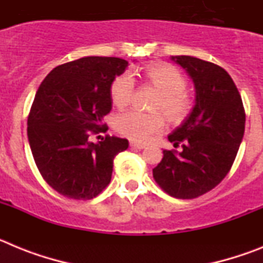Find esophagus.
I'll return each mask as SVG.
<instances>
[{
  "instance_id": "34e87169",
  "label": "esophagus",
  "mask_w": 263,
  "mask_h": 263,
  "mask_svg": "<svg viewBox=\"0 0 263 263\" xmlns=\"http://www.w3.org/2000/svg\"><path fill=\"white\" fill-rule=\"evenodd\" d=\"M130 146H132L133 148H139V150H141V148L145 147V143L136 142V141H130Z\"/></svg>"
}]
</instances>
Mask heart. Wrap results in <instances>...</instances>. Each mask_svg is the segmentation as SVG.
Wrapping results in <instances>:
<instances>
[{
	"mask_svg": "<svg viewBox=\"0 0 263 263\" xmlns=\"http://www.w3.org/2000/svg\"><path fill=\"white\" fill-rule=\"evenodd\" d=\"M143 80L159 92L154 109H162L171 122L179 124L185 120L192 109V101L185 92L187 80L176 67L167 63L148 64L142 72ZM136 83L133 76L125 72L113 79L110 100L117 108H125L133 99ZM164 126V116L160 111H141L137 109L120 113L115 118V129L126 138L145 142Z\"/></svg>",
	"mask_w": 263,
	"mask_h": 263,
	"instance_id": "1",
	"label": "heart"
}]
</instances>
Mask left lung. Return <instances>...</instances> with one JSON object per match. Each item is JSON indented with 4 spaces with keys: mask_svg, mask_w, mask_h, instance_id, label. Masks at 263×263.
Returning a JSON list of instances; mask_svg holds the SVG:
<instances>
[{
    "mask_svg": "<svg viewBox=\"0 0 263 263\" xmlns=\"http://www.w3.org/2000/svg\"><path fill=\"white\" fill-rule=\"evenodd\" d=\"M192 79L195 106L168 141L180 152L163 150L153 176L176 199H195L215 188L229 173L245 132L240 92L224 68L194 57H171Z\"/></svg>",
    "mask_w": 263,
    "mask_h": 263,
    "instance_id": "left-lung-1",
    "label": "left lung"
}]
</instances>
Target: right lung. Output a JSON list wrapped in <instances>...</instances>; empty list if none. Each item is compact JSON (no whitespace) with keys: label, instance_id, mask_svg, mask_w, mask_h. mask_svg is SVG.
Returning <instances> with one entry per match:
<instances>
[{"label":"right lung","instance_id":"right-lung-1","mask_svg":"<svg viewBox=\"0 0 263 263\" xmlns=\"http://www.w3.org/2000/svg\"><path fill=\"white\" fill-rule=\"evenodd\" d=\"M120 58L87 57L58 66L36 90L27 118V138L39 173L47 184L75 200L96 197L110 183L113 159L129 141L105 133L111 110L109 89L124 73Z\"/></svg>","mask_w":263,"mask_h":263}]
</instances>
